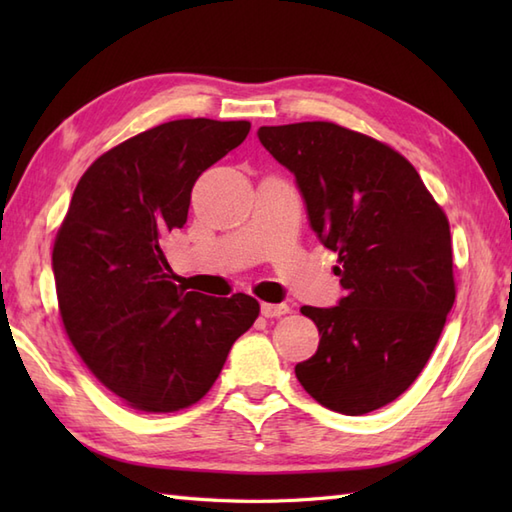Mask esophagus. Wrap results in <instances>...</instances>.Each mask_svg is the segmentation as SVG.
<instances>
[{
  "label": "esophagus",
  "instance_id": "34e87169",
  "mask_svg": "<svg viewBox=\"0 0 512 512\" xmlns=\"http://www.w3.org/2000/svg\"><path fill=\"white\" fill-rule=\"evenodd\" d=\"M290 312L288 303H262V314L266 319H277L284 317V314Z\"/></svg>",
  "mask_w": 512,
  "mask_h": 512
}]
</instances>
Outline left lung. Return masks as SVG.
I'll return each instance as SVG.
<instances>
[{"instance_id":"left-lung-1","label":"left lung","mask_w":512,"mask_h":512,"mask_svg":"<svg viewBox=\"0 0 512 512\" xmlns=\"http://www.w3.org/2000/svg\"><path fill=\"white\" fill-rule=\"evenodd\" d=\"M259 143L295 176L312 231L339 253L345 295L303 306L317 354L295 367L323 407L363 416L418 378L455 301L447 215L398 151L334 123L259 127Z\"/></svg>"}]
</instances>
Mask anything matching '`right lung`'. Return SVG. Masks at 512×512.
Returning <instances> with one entry per match:
<instances>
[{
	"mask_svg": "<svg viewBox=\"0 0 512 512\" xmlns=\"http://www.w3.org/2000/svg\"><path fill=\"white\" fill-rule=\"evenodd\" d=\"M248 132V121H171L110 149L76 184L52 250L61 319L83 363L129 407L198 402L257 319L244 292L206 297L173 284L165 255L195 180Z\"/></svg>",
	"mask_w": 512,
	"mask_h": 512,
	"instance_id": "obj_1",
	"label": "right lung"
}]
</instances>
